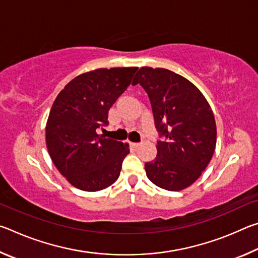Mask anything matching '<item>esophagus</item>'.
<instances>
[{"label":"esophagus","instance_id":"obj_1","mask_svg":"<svg viewBox=\"0 0 258 258\" xmlns=\"http://www.w3.org/2000/svg\"><path fill=\"white\" fill-rule=\"evenodd\" d=\"M141 146V143H137V142H131V147H133V148H138V147H140Z\"/></svg>","mask_w":258,"mask_h":258}]
</instances>
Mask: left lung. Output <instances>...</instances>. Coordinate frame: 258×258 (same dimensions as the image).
I'll list each match as a JSON object with an SVG mask.
<instances>
[{"mask_svg": "<svg viewBox=\"0 0 258 258\" xmlns=\"http://www.w3.org/2000/svg\"><path fill=\"white\" fill-rule=\"evenodd\" d=\"M150 99L155 125L164 141L145 164L149 180L161 189L180 191L198 180L216 147L212 108L197 86L165 68L142 67L133 80Z\"/></svg>", "mask_w": 258, "mask_h": 258, "instance_id": "8db88e82", "label": "left lung"}]
</instances>
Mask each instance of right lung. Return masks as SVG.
<instances>
[{
    "mask_svg": "<svg viewBox=\"0 0 258 258\" xmlns=\"http://www.w3.org/2000/svg\"><path fill=\"white\" fill-rule=\"evenodd\" d=\"M138 67L100 68L81 74L55 98L45 127L52 161L83 191H100L118 178L128 143L99 135L108 111L132 82Z\"/></svg>",
    "mask_w": 258,
    "mask_h": 258,
    "instance_id": "add662e5",
    "label": "right lung"
}]
</instances>
